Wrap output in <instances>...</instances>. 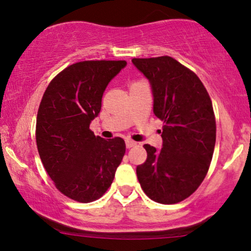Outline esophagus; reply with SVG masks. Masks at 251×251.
<instances>
[{
  "instance_id": "obj_1",
  "label": "esophagus",
  "mask_w": 251,
  "mask_h": 251,
  "mask_svg": "<svg viewBox=\"0 0 251 251\" xmlns=\"http://www.w3.org/2000/svg\"><path fill=\"white\" fill-rule=\"evenodd\" d=\"M136 142H133V140H131V139H126V149H131V147H133V146H136Z\"/></svg>"
}]
</instances>
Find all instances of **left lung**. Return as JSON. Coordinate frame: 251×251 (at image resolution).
Wrapping results in <instances>:
<instances>
[{
	"label": "left lung",
	"mask_w": 251,
	"mask_h": 251,
	"mask_svg": "<svg viewBox=\"0 0 251 251\" xmlns=\"http://www.w3.org/2000/svg\"><path fill=\"white\" fill-rule=\"evenodd\" d=\"M152 85L153 112L163 122L160 151L144 145L147 159L136 173L151 200L174 204L200 186L210 167L216 143L211 99L198 75L169 56L133 58Z\"/></svg>",
	"instance_id": "8db88e82"
}]
</instances>
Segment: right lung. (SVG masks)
Returning a JSON list of instances; mask_svg holds the SVG:
<instances>
[{
  "label": "right lung",
  "instance_id": "obj_1",
  "mask_svg": "<svg viewBox=\"0 0 251 251\" xmlns=\"http://www.w3.org/2000/svg\"><path fill=\"white\" fill-rule=\"evenodd\" d=\"M126 60H84L57 74L44 91L36 118V145L57 190L88 203L106 193L126 153L120 137L102 139L91 131L109 81Z\"/></svg>",
  "mask_w": 251,
  "mask_h": 251
}]
</instances>
